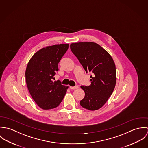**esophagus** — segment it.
Returning <instances> with one entry per match:
<instances>
[{"instance_id": "esophagus-1", "label": "esophagus", "mask_w": 148, "mask_h": 148, "mask_svg": "<svg viewBox=\"0 0 148 148\" xmlns=\"http://www.w3.org/2000/svg\"><path fill=\"white\" fill-rule=\"evenodd\" d=\"M78 88H79L78 85H76L75 86H70L71 89H77Z\"/></svg>"}]
</instances>
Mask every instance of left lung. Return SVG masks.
<instances>
[{
    "instance_id": "1",
    "label": "left lung",
    "mask_w": 148,
    "mask_h": 148,
    "mask_svg": "<svg viewBox=\"0 0 148 148\" xmlns=\"http://www.w3.org/2000/svg\"><path fill=\"white\" fill-rule=\"evenodd\" d=\"M70 48L86 72L92 73L91 84L81 86L85 96L80 105L90 110H97L106 104L114 89L116 71L114 61L106 51L95 42L72 43Z\"/></svg>"
}]
</instances>
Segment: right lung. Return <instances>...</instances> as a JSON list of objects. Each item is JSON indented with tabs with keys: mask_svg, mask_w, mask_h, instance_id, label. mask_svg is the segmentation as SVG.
<instances>
[{
	"mask_svg": "<svg viewBox=\"0 0 148 148\" xmlns=\"http://www.w3.org/2000/svg\"><path fill=\"white\" fill-rule=\"evenodd\" d=\"M68 44L46 47L36 52L25 71L28 89L35 103L42 109H51L61 103L68 86L60 80L53 81L58 64L68 49Z\"/></svg>",
	"mask_w": 148,
	"mask_h": 148,
	"instance_id": "obj_1",
	"label": "right lung"
}]
</instances>
